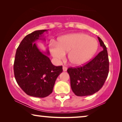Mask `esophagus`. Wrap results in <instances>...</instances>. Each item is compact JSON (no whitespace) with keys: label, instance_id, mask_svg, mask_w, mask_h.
Listing matches in <instances>:
<instances>
[{"label":"esophagus","instance_id":"esophagus-1","mask_svg":"<svg viewBox=\"0 0 122 122\" xmlns=\"http://www.w3.org/2000/svg\"><path fill=\"white\" fill-rule=\"evenodd\" d=\"M67 67H65V66H63V71H67Z\"/></svg>","mask_w":122,"mask_h":122}]
</instances>
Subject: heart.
Returning <instances> with one entry per match:
<instances>
[{"mask_svg": "<svg viewBox=\"0 0 122 122\" xmlns=\"http://www.w3.org/2000/svg\"><path fill=\"white\" fill-rule=\"evenodd\" d=\"M96 39L84 33L65 35L59 39L58 42L51 41L49 45L51 53L56 61L65 59L66 53L71 65L80 66L90 60L98 49Z\"/></svg>", "mask_w": 122, "mask_h": 122, "instance_id": "obj_1", "label": "heart"}]
</instances>
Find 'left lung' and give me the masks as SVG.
I'll use <instances>...</instances> for the list:
<instances>
[{"label":"left lung","mask_w":122,"mask_h":122,"mask_svg":"<svg viewBox=\"0 0 122 122\" xmlns=\"http://www.w3.org/2000/svg\"><path fill=\"white\" fill-rule=\"evenodd\" d=\"M103 50L87 64L67 69L71 78V86L76 96L92 95L102 87L108 77L109 62L106 45L98 37Z\"/></svg>","instance_id":"1"}]
</instances>
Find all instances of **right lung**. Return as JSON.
I'll use <instances>...</instances> for the list:
<instances>
[{
  "instance_id": "right-lung-1",
  "label": "right lung",
  "mask_w": 122,
  "mask_h": 122,
  "mask_svg": "<svg viewBox=\"0 0 122 122\" xmlns=\"http://www.w3.org/2000/svg\"><path fill=\"white\" fill-rule=\"evenodd\" d=\"M48 30H36L28 34L16 49L14 62L16 81L29 96L44 98L53 92L58 76L62 72V66H54L48 57L49 51H41L36 41H45L44 33Z\"/></svg>"
}]
</instances>
